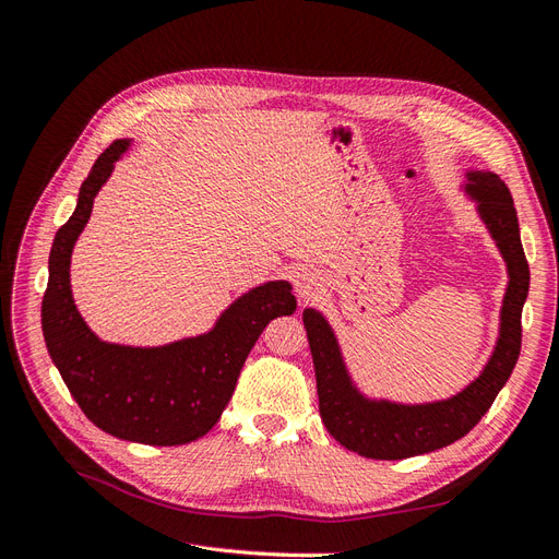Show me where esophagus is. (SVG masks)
Segmentation results:
<instances>
[{
    "label": "esophagus",
    "mask_w": 559,
    "mask_h": 559,
    "mask_svg": "<svg viewBox=\"0 0 559 559\" xmlns=\"http://www.w3.org/2000/svg\"><path fill=\"white\" fill-rule=\"evenodd\" d=\"M294 286H296V294L300 298H310L319 292L321 286V277L314 273V270H298L296 273V280H294Z\"/></svg>",
    "instance_id": "1"
}]
</instances>
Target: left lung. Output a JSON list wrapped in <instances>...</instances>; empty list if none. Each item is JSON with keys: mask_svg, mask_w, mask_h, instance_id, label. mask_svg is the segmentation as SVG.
Instances as JSON below:
<instances>
[{"mask_svg": "<svg viewBox=\"0 0 559 559\" xmlns=\"http://www.w3.org/2000/svg\"><path fill=\"white\" fill-rule=\"evenodd\" d=\"M466 193L509 267V289L501 306L499 341L483 373L460 394L433 403H392L366 399L354 386L329 321L317 310L302 312L314 361L319 415L329 433L368 460H405L460 441L495 403L520 357L522 306L530 292V265L520 242L513 195L495 173L468 170Z\"/></svg>", "mask_w": 559, "mask_h": 559, "instance_id": "obj_1", "label": "left lung"}]
</instances>
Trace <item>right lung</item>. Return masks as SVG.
I'll return each mask as SVG.
<instances>
[{
  "instance_id": "add662e5",
  "label": "right lung",
  "mask_w": 559,
  "mask_h": 559,
  "mask_svg": "<svg viewBox=\"0 0 559 559\" xmlns=\"http://www.w3.org/2000/svg\"><path fill=\"white\" fill-rule=\"evenodd\" d=\"M128 146V140H116L105 148L81 183L70 222L56 233L41 302L44 341L67 389L95 427L132 443L186 445L216 425L253 343L270 319L296 312V298L289 282H265L235 300L210 333L163 347L99 341L74 306L70 261L97 191Z\"/></svg>"
}]
</instances>
